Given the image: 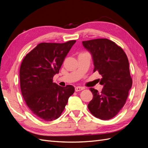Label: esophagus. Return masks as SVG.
Wrapping results in <instances>:
<instances>
[{"label":"esophagus","mask_w":148,"mask_h":148,"mask_svg":"<svg viewBox=\"0 0 148 148\" xmlns=\"http://www.w3.org/2000/svg\"><path fill=\"white\" fill-rule=\"evenodd\" d=\"M84 88L83 87H80V86H77V87H75V90L76 92H78V91H80L82 90H83Z\"/></svg>","instance_id":"esophagus-1"}]
</instances>
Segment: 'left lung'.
Returning a JSON list of instances; mask_svg holds the SVG:
<instances>
[{"instance_id": "obj_1", "label": "left lung", "mask_w": 148, "mask_h": 148, "mask_svg": "<svg viewBox=\"0 0 148 148\" xmlns=\"http://www.w3.org/2000/svg\"><path fill=\"white\" fill-rule=\"evenodd\" d=\"M85 49L92 57L94 72L102 76L101 92L92 88V99L88 105L95 117L104 120L114 117L126 102L132 79L126 53L114 42L107 39L83 41Z\"/></svg>"}]
</instances>
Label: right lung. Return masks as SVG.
<instances>
[{
    "label": "right lung",
    "instance_id": "right-lung-1",
    "mask_svg": "<svg viewBox=\"0 0 148 148\" xmlns=\"http://www.w3.org/2000/svg\"><path fill=\"white\" fill-rule=\"evenodd\" d=\"M75 40L65 43L42 42L25 57L20 69V88L28 108L44 121L59 118L73 94L71 85L53 83Z\"/></svg>",
    "mask_w": 148,
    "mask_h": 148
}]
</instances>
